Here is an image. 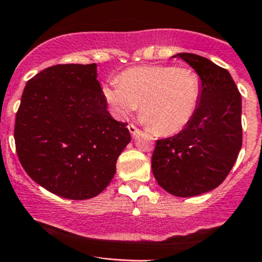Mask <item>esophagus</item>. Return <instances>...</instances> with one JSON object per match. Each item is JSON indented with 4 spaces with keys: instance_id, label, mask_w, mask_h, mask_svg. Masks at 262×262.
<instances>
[{
    "instance_id": "esophagus-1",
    "label": "esophagus",
    "mask_w": 262,
    "mask_h": 262,
    "mask_svg": "<svg viewBox=\"0 0 262 262\" xmlns=\"http://www.w3.org/2000/svg\"><path fill=\"white\" fill-rule=\"evenodd\" d=\"M128 129H129V132H130V134H132V136H133V137L136 136L138 132H139V129H138L137 126L134 125V124H128Z\"/></svg>"
}]
</instances>
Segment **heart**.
<instances>
[{
  "label": "heart",
  "mask_w": 262,
  "mask_h": 262,
  "mask_svg": "<svg viewBox=\"0 0 262 262\" xmlns=\"http://www.w3.org/2000/svg\"><path fill=\"white\" fill-rule=\"evenodd\" d=\"M201 96L199 74L190 67L142 66L126 70L103 87L114 117L125 119L140 104V116L155 133L180 132L194 117Z\"/></svg>",
  "instance_id": "1"
}]
</instances>
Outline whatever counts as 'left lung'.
<instances>
[{"instance_id":"1","label":"left lung","mask_w":262,"mask_h":262,"mask_svg":"<svg viewBox=\"0 0 262 262\" xmlns=\"http://www.w3.org/2000/svg\"><path fill=\"white\" fill-rule=\"evenodd\" d=\"M174 57L199 74L200 102L182 132L157 140L151 170L164 190L189 198L219 186L236 162L243 144L241 94L229 72L205 57Z\"/></svg>"}]
</instances>
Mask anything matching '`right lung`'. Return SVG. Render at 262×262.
Wrapping results in <instances>:
<instances>
[{"label":"right lung","mask_w":262,"mask_h":262,"mask_svg":"<svg viewBox=\"0 0 262 262\" xmlns=\"http://www.w3.org/2000/svg\"><path fill=\"white\" fill-rule=\"evenodd\" d=\"M97 80V64H57L26 84L14 123V143L26 173L46 190L72 200L100 194L130 142Z\"/></svg>","instance_id":"1"}]
</instances>
